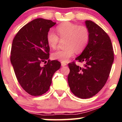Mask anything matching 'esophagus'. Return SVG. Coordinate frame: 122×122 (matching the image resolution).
<instances>
[{"instance_id": "obj_1", "label": "esophagus", "mask_w": 122, "mask_h": 122, "mask_svg": "<svg viewBox=\"0 0 122 122\" xmlns=\"http://www.w3.org/2000/svg\"><path fill=\"white\" fill-rule=\"evenodd\" d=\"M61 65H62V66H66V63H65V62H61Z\"/></svg>"}]
</instances>
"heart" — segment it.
<instances>
[{
    "mask_svg": "<svg viewBox=\"0 0 122 122\" xmlns=\"http://www.w3.org/2000/svg\"><path fill=\"white\" fill-rule=\"evenodd\" d=\"M56 31L60 39H65L63 44L65 48L52 54V58L54 60L67 62L74 56L76 52L77 53L82 52L89 43L90 32L88 28L84 25L65 22L57 25ZM58 37L52 31L48 33L46 40L48 45L52 49L57 47L59 43Z\"/></svg>",
    "mask_w": 122,
    "mask_h": 122,
    "instance_id": "b5f03b06",
    "label": "heart"
}]
</instances>
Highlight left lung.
<instances>
[{
  "label": "left lung",
  "mask_w": 122,
  "mask_h": 122,
  "mask_svg": "<svg viewBox=\"0 0 122 122\" xmlns=\"http://www.w3.org/2000/svg\"><path fill=\"white\" fill-rule=\"evenodd\" d=\"M90 40L86 49L76 60L84 62L83 67L75 62L68 63L69 87L72 93L82 99L98 93L106 83L114 56L111 40L102 28L92 21H86Z\"/></svg>",
  "instance_id": "1"
}]
</instances>
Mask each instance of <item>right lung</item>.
I'll use <instances>...</instances> for the list:
<instances>
[{"label": "right lung", "instance_id": "add662e5", "mask_svg": "<svg viewBox=\"0 0 122 122\" xmlns=\"http://www.w3.org/2000/svg\"><path fill=\"white\" fill-rule=\"evenodd\" d=\"M51 20L38 18L22 27L13 40L10 60L19 84L32 96L44 94L49 89L54 74L60 68L58 60H48L49 46L46 37L56 24Z\"/></svg>", "mask_w": 122, "mask_h": 122}]
</instances>
